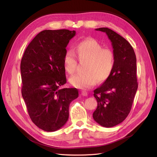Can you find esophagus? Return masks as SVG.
<instances>
[{"label":"esophagus","instance_id":"34e87169","mask_svg":"<svg viewBox=\"0 0 157 157\" xmlns=\"http://www.w3.org/2000/svg\"><path fill=\"white\" fill-rule=\"evenodd\" d=\"M81 94L83 96H87L88 92L86 91H84V90H82V91L81 92Z\"/></svg>","mask_w":157,"mask_h":157}]
</instances>
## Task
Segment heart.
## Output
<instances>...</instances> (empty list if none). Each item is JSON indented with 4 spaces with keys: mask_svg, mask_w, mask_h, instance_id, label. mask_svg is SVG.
<instances>
[{
    "mask_svg": "<svg viewBox=\"0 0 157 157\" xmlns=\"http://www.w3.org/2000/svg\"><path fill=\"white\" fill-rule=\"evenodd\" d=\"M75 52L80 61L86 60L84 73L70 78L73 86L80 89H88L98 82H102L109 77L113 69L115 58L113 52L103 46L96 40L88 39L81 41L76 46ZM65 70L73 75L77 70V61L75 52L68 50L63 57Z\"/></svg>",
    "mask_w": 157,
    "mask_h": 157,
    "instance_id": "obj_1",
    "label": "heart"
}]
</instances>
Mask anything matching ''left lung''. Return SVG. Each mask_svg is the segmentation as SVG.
<instances>
[{"mask_svg": "<svg viewBox=\"0 0 157 157\" xmlns=\"http://www.w3.org/2000/svg\"><path fill=\"white\" fill-rule=\"evenodd\" d=\"M106 33L111 40L115 58L109 77L94 91L98 102L93 118L99 125L111 128L124 121L130 113L138 84L136 57L124 38L107 27L96 29Z\"/></svg>", "mask_w": 157, "mask_h": 157, "instance_id": "1", "label": "left lung"}]
</instances>
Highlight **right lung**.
Segmentation results:
<instances>
[{
	"instance_id": "right-lung-1",
	"label": "right lung",
	"mask_w": 157,
	"mask_h": 157,
	"mask_svg": "<svg viewBox=\"0 0 157 157\" xmlns=\"http://www.w3.org/2000/svg\"><path fill=\"white\" fill-rule=\"evenodd\" d=\"M75 31L44 30L32 40L23 56L21 94L31 121L46 132H55L69 118L77 88H61L67 82L63 57Z\"/></svg>"
}]
</instances>
